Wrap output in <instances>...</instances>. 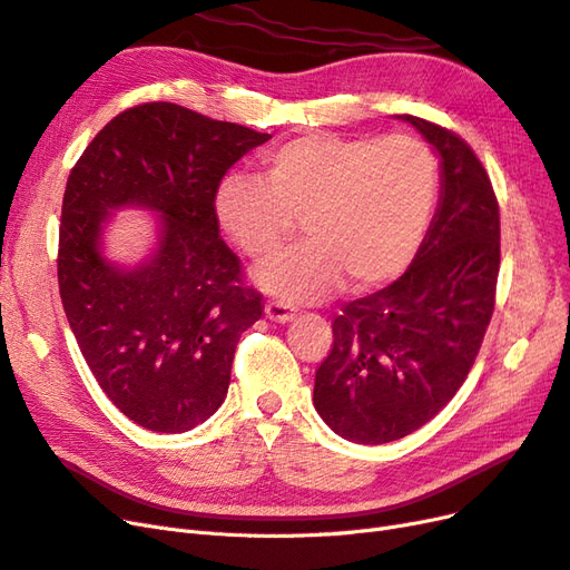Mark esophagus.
<instances>
[{
    "label": "esophagus",
    "instance_id": "obj_1",
    "mask_svg": "<svg viewBox=\"0 0 570 570\" xmlns=\"http://www.w3.org/2000/svg\"><path fill=\"white\" fill-rule=\"evenodd\" d=\"M266 316L276 323H287L294 318V308L285 302H268L266 304Z\"/></svg>",
    "mask_w": 570,
    "mask_h": 570
}]
</instances>
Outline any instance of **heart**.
<instances>
[{
    "instance_id": "b5f03b06",
    "label": "heart",
    "mask_w": 570,
    "mask_h": 570,
    "mask_svg": "<svg viewBox=\"0 0 570 570\" xmlns=\"http://www.w3.org/2000/svg\"><path fill=\"white\" fill-rule=\"evenodd\" d=\"M439 193V163L407 134H306L264 160V181L230 176L217 193V217L254 259L276 254L304 222L308 243L254 273L273 297L318 302L344 278L372 289L415 257Z\"/></svg>"
}]
</instances>
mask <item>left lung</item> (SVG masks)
Returning a JSON list of instances; mask_svg holds the SVG:
<instances>
[{
  "label": "left lung",
  "mask_w": 570,
  "mask_h": 570,
  "mask_svg": "<svg viewBox=\"0 0 570 570\" xmlns=\"http://www.w3.org/2000/svg\"><path fill=\"white\" fill-rule=\"evenodd\" d=\"M441 155V203L410 268L344 304L316 370L313 405L353 443L399 441L448 405L472 370L495 311L500 207L462 136L399 115Z\"/></svg>",
  "instance_id": "1"
}]
</instances>
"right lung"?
I'll return each instance as SVG.
<instances>
[{"mask_svg":"<svg viewBox=\"0 0 570 570\" xmlns=\"http://www.w3.org/2000/svg\"><path fill=\"white\" fill-rule=\"evenodd\" d=\"M271 136L153 101L122 110L68 176L58 228V289L72 335L104 394L131 422L181 434L224 403L235 346L264 313L219 235L228 167ZM164 214L159 252L120 272L97 247L107 212Z\"/></svg>","mask_w":570,"mask_h":570,"instance_id":"add662e5","label":"right lung"}]
</instances>
